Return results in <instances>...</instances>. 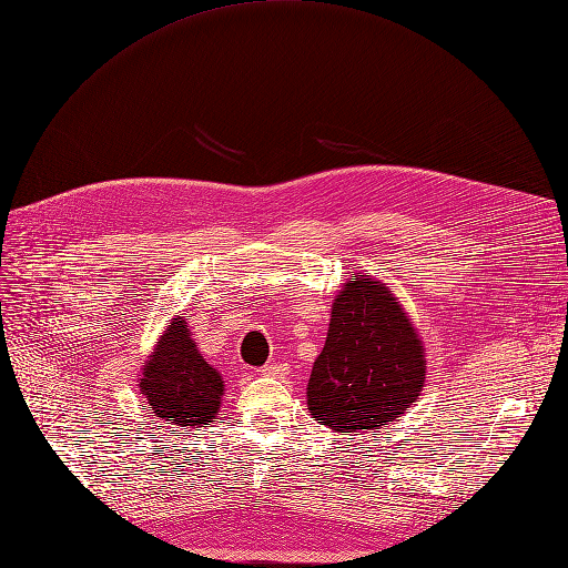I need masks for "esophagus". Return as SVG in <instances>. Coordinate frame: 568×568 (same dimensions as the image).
<instances>
[{"label":"esophagus","instance_id":"obj_1","mask_svg":"<svg viewBox=\"0 0 568 568\" xmlns=\"http://www.w3.org/2000/svg\"><path fill=\"white\" fill-rule=\"evenodd\" d=\"M278 372H283V366L278 362H268V364L262 366V374H266V376H274Z\"/></svg>","mask_w":568,"mask_h":568}]
</instances>
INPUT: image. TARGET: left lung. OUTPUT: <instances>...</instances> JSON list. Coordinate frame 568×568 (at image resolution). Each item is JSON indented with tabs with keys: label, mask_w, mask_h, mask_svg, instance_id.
<instances>
[{
	"label": "left lung",
	"mask_w": 568,
	"mask_h": 568,
	"mask_svg": "<svg viewBox=\"0 0 568 568\" xmlns=\"http://www.w3.org/2000/svg\"><path fill=\"white\" fill-rule=\"evenodd\" d=\"M387 287L353 274L332 306L329 332L308 381V410L334 432L378 429L425 385V353Z\"/></svg>",
	"instance_id": "obj_1"
}]
</instances>
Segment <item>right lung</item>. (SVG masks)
Returning a JSON list of instances; mask_svg holds the SVG:
<instances>
[{
    "label": "right lung",
    "mask_w": 568,
    "mask_h": 568,
    "mask_svg": "<svg viewBox=\"0 0 568 568\" xmlns=\"http://www.w3.org/2000/svg\"><path fill=\"white\" fill-rule=\"evenodd\" d=\"M141 394L166 425L202 427L217 420L223 399V378L196 351L183 317L171 320L145 362Z\"/></svg>",
    "instance_id": "1"
}]
</instances>
